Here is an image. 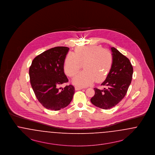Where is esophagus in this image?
Listing matches in <instances>:
<instances>
[{
  "label": "esophagus",
  "instance_id": "34e87169",
  "mask_svg": "<svg viewBox=\"0 0 155 155\" xmlns=\"http://www.w3.org/2000/svg\"><path fill=\"white\" fill-rule=\"evenodd\" d=\"M82 89H83V88L80 87H75V89L76 91H77V90H81Z\"/></svg>",
  "mask_w": 155,
  "mask_h": 155
}]
</instances>
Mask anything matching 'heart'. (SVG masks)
Segmentation results:
<instances>
[{
    "mask_svg": "<svg viewBox=\"0 0 155 155\" xmlns=\"http://www.w3.org/2000/svg\"><path fill=\"white\" fill-rule=\"evenodd\" d=\"M113 56L110 52L96 45L81 46L75 49L74 53H68L64 62L65 73L72 77L81 68L84 70L74 79V84L87 87L95 81H103L109 73L113 64Z\"/></svg>",
    "mask_w": 155,
    "mask_h": 155,
    "instance_id": "b5f03b06",
    "label": "heart"
}]
</instances>
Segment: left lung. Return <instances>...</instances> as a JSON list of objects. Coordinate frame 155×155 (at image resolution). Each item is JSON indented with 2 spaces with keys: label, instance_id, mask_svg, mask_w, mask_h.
Returning a JSON list of instances; mask_svg holds the SVG:
<instances>
[{
  "label": "left lung",
  "instance_id": "8db88e82",
  "mask_svg": "<svg viewBox=\"0 0 155 155\" xmlns=\"http://www.w3.org/2000/svg\"><path fill=\"white\" fill-rule=\"evenodd\" d=\"M113 64L101 85L103 89L95 88V95L91 102L96 107L109 109L117 104L125 96L131 82L133 67L130 60L114 47L111 48Z\"/></svg>",
  "mask_w": 155,
  "mask_h": 155
}]
</instances>
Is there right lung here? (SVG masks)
Returning a JSON list of instances; mask_svg holds the SVG:
<instances>
[{"mask_svg":"<svg viewBox=\"0 0 155 155\" xmlns=\"http://www.w3.org/2000/svg\"><path fill=\"white\" fill-rule=\"evenodd\" d=\"M69 48L58 46L37 56L29 70L30 82L38 101L45 108L59 110L73 99L75 88L72 85L60 89L68 80L64 72V62Z\"/></svg>","mask_w":155,"mask_h":155,"instance_id":"obj_1","label":"right lung"}]
</instances>
